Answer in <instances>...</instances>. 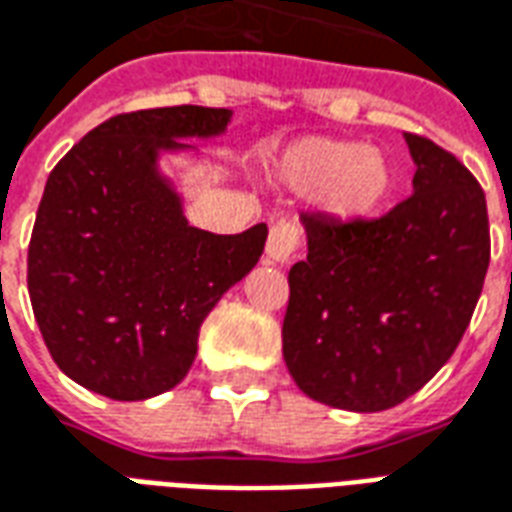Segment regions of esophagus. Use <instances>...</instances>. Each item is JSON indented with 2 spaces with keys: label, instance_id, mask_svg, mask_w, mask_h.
<instances>
[{
  "label": "esophagus",
  "instance_id": "obj_1",
  "mask_svg": "<svg viewBox=\"0 0 512 512\" xmlns=\"http://www.w3.org/2000/svg\"><path fill=\"white\" fill-rule=\"evenodd\" d=\"M301 241H304V227L298 225L295 219H279V222L271 227V233H268V260H271V263H287V260L295 257V252L301 249Z\"/></svg>",
  "mask_w": 512,
  "mask_h": 512
}]
</instances>
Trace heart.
I'll use <instances>...</instances> for the list:
<instances>
[{
    "instance_id": "obj_1",
    "label": "heart",
    "mask_w": 512,
    "mask_h": 512,
    "mask_svg": "<svg viewBox=\"0 0 512 512\" xmlns=\"http://www.w3.org/2000/svg\"><path fill=\"white\" fill-rule=\"evenodd\" d=\"M268 173L293 192H317V203L342 222L372 217L393 189V168L382 151L320 135L293 140Z\"/></svg>"
}]
</instances>
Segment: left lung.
Here are the masks:
<instances>
[{
	"instance_id": "8db88e82",
	"label": "left lung",
	"mask_w": 512,
	"mask_h": 512,
	"mask_svg": "<svg viewBox=\"0 0 512 512\" xmlns=\"http://www.w3.org/2000/svg\"><path fill=\"white\" fill-rule=\"evenodd\" d=\"M404 138L418 165L410 198L377 219L304 214L309 255L287 276V369L336 410H391L418 393L461 342L491 260L478 179L434 140Z\"/></svg>"
}]
</instances>
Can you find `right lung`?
I'll use <instances>...</instances> for the list:
<instances>
[{
    "instance_id": "1",
    "label": "right lung",
    "mask_w": 512,
    "mask_h": 512,
    "mask_svg": "<svg viewBox=\"0 0 512 512\" xmlns=\"http://www.w3.org/2000/svg\"><path fill=\"white\" fill-rule=\"evenodd\" d=\"M227 108L119 113L83 135L45 181L26 285L56 366L116 401L176 388L217 301L263 255L268 227L217 236L192 227L157 170L176 138L225 132Z\"/></svg>"
}]
</instances>
